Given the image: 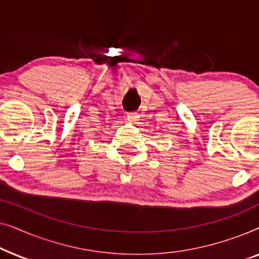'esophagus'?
Masks as SVG:
<instances>
[{
    "mask_svg": "<svg viewBox=\"0 0 259 259\" xmlns=\"http://www.w3.org/2000/svg\"><path fill=\"white\" fill-rule=\"evenodd\" d=\"M127 119L130 120V121H137L138 119H139V114H138L137 112H131V113H127Z\"/></svg>",
    "mask_w": 259,
    "mask_h": 259,
    "instance_id": "esophagus-1",
    "label": "esophagus"
}]
</instances>
